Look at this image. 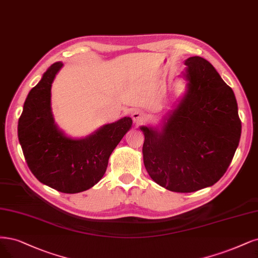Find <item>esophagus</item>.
<instances>
[{
	"label": "esophagus",
	"instance_id": "34e87169",
	"mask_svg": "<svg viewBox=\"0 0 258 258\" xmlns=\"http://www.w3.org/2000/svg\"><path fill=\"white\" fill-rule=\"evenodd\" d=\"M132 119L135 120L136 122H141V121H143L144 119H145V114L142 112L141 110H135L132 112Z\"/></svg>",
	"mask_w": 258,
	"mask_h": 258
}]
</instances>
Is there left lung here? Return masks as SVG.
<instances>
[{
    "mask_svg": "<svg viewBox=\"0 0 258 258\" xmlns=\"http://www.w3.org/2000/svg\"><path fill=\"white\" fill-rule=\"evenodd\" d=\"M182 99L161 130L141 127L143 159L152 179L188 193L215 184L228 168L241 136L236 97L208 60L185 59Z\"/></svg>",
    "mask_w": 258,
    "mask_h": 258,
    "instance_id": "1",
    "label": "left lung"
}]
</instances>
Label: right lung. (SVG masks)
I'll return each instance as SVG.
<instances>
[{
    "instance_id": "obj_1",
    "label": "right lung",
    "mask_w": 258,
    "mask_h": 258,
    "mask_svg": "<svg viewBox=\"0 0 258 258\" xmlns=\"http://www.w3.org/2000/svg\"><path fill=\"white\" fill-rule=\"evenodd\" d=\"M61 67L60 61L53 64L30 91L18 121V138L29 168L41 183L63 193H79L102 178L132 119L108 123L85 139L66 137L51 111V86Z\"/></svg>"
}]
</instances>
